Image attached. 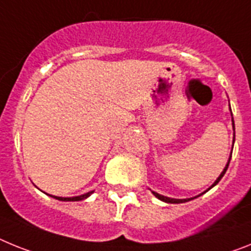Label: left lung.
Masks as SVG:
<instances>
[{
  "mask_svg": "<svg viewBox=\"0 0 251 251\" xmlns=\"http://www.w3.org/2000/svg\"><path fill=\"white\" fill-rule=\"evenodd\" d=\"M230 111H231V108H230ZM231 116H232V112H231ZM231 121H232V130H234V140H232V148H234V143H235V124H234V119H231ZM231 152H232V150H231ZM230 160H231V155H230V158H228V160H227V164H226V167L224 168V171L221 172V174H220V176H219V178H217V179L215 180V182H213V184L208 189H211V188H212V187L216 186L217 183H219L220 180H221V178L224 177V174H225L226 171H227L228 164H230ZM208 189H207V191H208ZM150 191H151V189H150ZM207 191H204V192H207ZM204 192H203V193H204ZM151 193L154 196H155V197L158 198V200H160V201H163V202H167V203H184V202H188V201H191V200H195V198H197V197H200V196H201V195H203V193H201V195L196 196V197L183 198V200H179V198H171V197H167V196L159 195L158 192H154V191H151Z\"/></svg>",
  "mask_w": 251,
  "mask_h": 251,
  "instance_id": "1",
  "label": "left lung"
}]
</instances>
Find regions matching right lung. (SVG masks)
<instances>
[{
	"label": "right lung",
	"instance_id": "obj_1",
	"mask_svg": "<svg viewBox=\"0 0 251 251\" xmlns=\"http://www.w3.org/2000/svg\"><path fill=\"white\" fill-rule=\"evenodd\" d=\"M93 191H89L84 195H80V196H75V197H58V196H51V195H48L50 197L55 198V200H59V201H64V202H74V201H82V200H86L87 197L92 195Z\"/></svg>",
	"mask_w": 251,
	"mask_h": 251
}]
</instances>
